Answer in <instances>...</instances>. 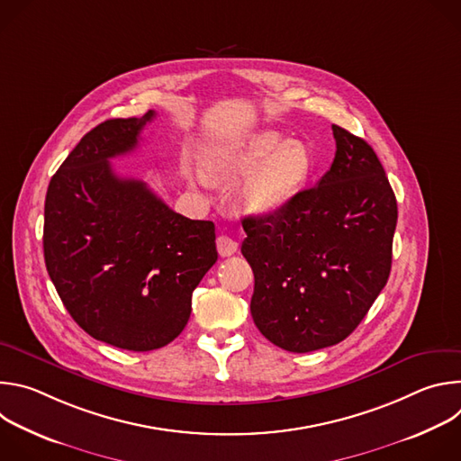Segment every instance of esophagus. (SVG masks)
Segmentation results:
<instances>
[{"label": "esophagus", "instance_id": "obj_1", "mask_svg": "<svg viewBox=\"0 0 461 461\" xmlns=\"http://www.w3.org/2000/svg\"><path fill=\"white\" fill-rule=\"evenodd\" d=\"M217 251L221 257H230L237 251V242L228 235H219L217 237Z\"/></svg>", "mask_w": 461, "mask_h": 461}]
</instances>
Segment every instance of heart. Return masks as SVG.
<instances>
[{
	"label": "heart",
	"instance_id": "heart-1",
	"mask_svg": "<svg viewBox=\"0 0 461 461\" xmlns=\"http://www.w3.org/2000/svg\"><path fill=\"white\" fill-rule=\"evenodd\" d=\"M215 173L228 182L248 176L239 203L249 213H272L290 203L312 173L304 144L277 133H260L235 146L217 164Z\"/></svg>",
	"mask_w": 461,
	"mask_h": 461
}]
</instances>
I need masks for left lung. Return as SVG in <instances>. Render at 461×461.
Masks as SVG:
<instances>
[{
  "label": "left lung",
  "instance_id": "1",
  "mask_svg": "<svg viewBox=\"0 0 461 461\" xmlns=\"http://www.w3.org/2000/svg\"><path fill=\"white\" fill-rule=\"evenodd\" d=\"M332 131L336 157L317 185L242 221L253 322L276 347L297 354L347 339L392 265L398 204L384 169L363 139L339 125Z\"/></svg>",
  "mask_w": 461,
  "mask_h": 461
}]
</instances>
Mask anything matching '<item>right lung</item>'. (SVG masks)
<instances>
[{"mask_svg": "<svg viewBox=\"0 0 461 461\" xmlns=\"http://www.w3.org/2000/svg\"><path fill=\"white\" fill-rule=\"evenodd\" d=\"M153 116L91 129L45 196V267L63 306L91 338L133 352L184 330L193 290L217 260L212 221H191L113 171L109 160L133 151Z\"/></svg>", "mask_w": 461, "mask_h": 461, "instance_id": "right-lung-1", "label": "right lung"}]
</instances>
